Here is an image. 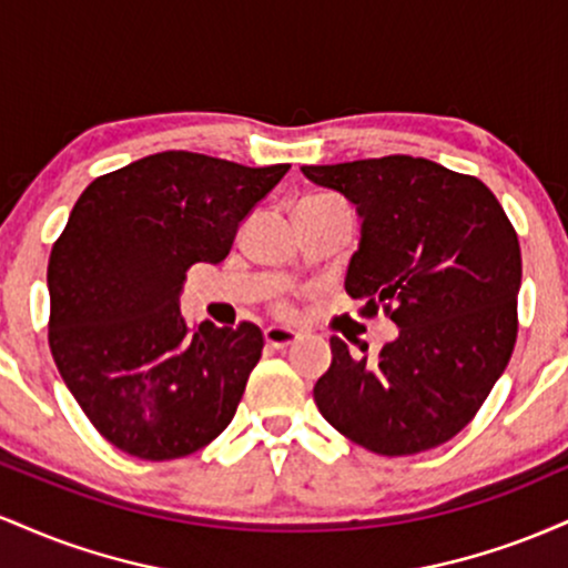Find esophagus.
Returning a JSON list of instances; mask_svg holds the SVG:
<instances>
[{
	"label": "esophagus",
	"mask_w": 568,
	"mask_h": 568,
	"mask_svg": "<svg viewBox=\"0 0 568 568\" xmlns=\"http://www.w3.org/2000/svg\"><path fill=\"white\" fill-rule=\"evenodd\" d=\"M296 338H298L296 331L283 328V325H270V328L264 331V342L270 344V347H275V349L291 347V344L296 342Z\"/></svg>",
	"instance_id": "1"
}]
</instances>
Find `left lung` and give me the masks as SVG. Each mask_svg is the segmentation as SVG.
Returning a JSON list of instances; mask_svg holds the SVG:
<instances>
[{
  "label": "left lung",
  "instance_id": "1",
  "mask_svg": "<svg viewBox=\"0 0 568 568\" xmlns=\"http://www.w3.org/2000/svg\"><path fill=\"white\" fill-rule=\"evenodd\" d=\"M302 173L357 207L361 245L344 288L366 302L363 315L384 306L400 328L376 357L349 355L331 338L317 408L344 438L382 456L452 440L484 406L518 336L520 245L510 219L484 181L425 158Z\"/></svg>",
  "mask_w": 568,
  "mask_h": 568
}]
</instances>
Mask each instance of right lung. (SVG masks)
Returning a JSON list of instances; mask_svg holds the SVG:
<instances>
[{
  "mask_svg": "<svg viewBox=\"0 0 568 568\" xmlns=\"http://www.w3.org/2000/svg\"><path fill=\"white\" fill-rule=\"evenodd\" d=\"M288 168L160 152L98 175L77 200L48 264L50 352L120 452L179 459L232 422L262 328H192L181 288L192 264L224 262L240 221Z\"/></svg>",
  "mask_w": 568,
  "mask_h": 568,
  "instance_id": "right-lung-1",
  "label": "right lung"
}]
</instances>
